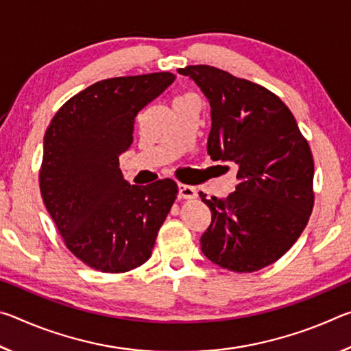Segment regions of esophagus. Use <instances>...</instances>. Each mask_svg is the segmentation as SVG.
Listing matches in <instances>:
<instances>
[{"label":"esophagus","mask_w":351,"mask_h":351,"mask_svg":"<svg viewBox=\"0 0 351 351\" xmlns=\"http://www.w3.org/2000/svg\"><path fill=\"white\" fill-rule=\"evenodd\" d=\"M178 197L192 199L197 197V190L192 186H186V184H178Z\"/></svg>","instance_id":"obj_1"}]
</instances>
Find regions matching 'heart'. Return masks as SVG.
<instances>
[{
	"label": "heart",
	"mask_w": 351,
	"mask_h": 351,
	"mask_svg": "<svg viewBox=\"0 0 351 351\" xmlns=\"http://www.w3.org/2000/svg\"><path fill=\"white\" fill-rule=\"evenodd\" d=\"M187 96H189V94H187Z\"/></svg>",
	"instance_id": "1"
}]
</instances>
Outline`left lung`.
Returning a JSON list of instances; mask_svg holds the SVG:
<instances>
[{
    "instance_id": "1",
    "label": "left lung",
    "mask_w": 351,
    "mask_h": 351,
    "mask_svg": "<svg viewBox=\"0 0 351 351\" xmlns=\"http://www.w3.org/2000/svg\"><path fill=\"white\" fill-rule=\"evenodd\" d=\"M210 105L207 154L235 162L239 184L226 199H201L212 221L201 251L221 268L254 272L299 239L313 210L314 162L293 112L276 94L207 64L178 69Z\"/></svg>"
}]
</instances>
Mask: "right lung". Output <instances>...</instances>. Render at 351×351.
I'll use <instances>...</instances> for the list:
<instances>
[{
    "label": "right lung",
    "instance_id": "add662e5",
    "mask_svg": "<svg viewBox=\"0 0 351 351\" xmlns=\"http://www.w3.org/2000/svg\"><path fill=\"white\" fill-rule=\"evenodd\" d=\"M173 80L170 73L100 80L69 99L46 130L41 197L64 245L94 269L145 263L176 198L169 178L132 186L119 169L136 114Z\"/></svg>",
    "mask_w": 351,
    "mask_h": 351
}]
</instances>
